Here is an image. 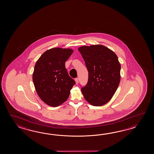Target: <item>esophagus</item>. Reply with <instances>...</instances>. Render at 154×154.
<instances>
[{"label":"esophagus","mask_w":154,"mask_h":154,"mask_svg":"<svg viewBox=\"0 0 154 154\" xmlns=\"http://www.w3.org/2000/svg\"><path fill=\"white\" fill-rule=\"evenodd\" d=\"M75 81L76 84H78L79 83V79L78 78H75Z\"/></svg>","instance_id":"1"}]
</instances>
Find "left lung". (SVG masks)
<instances>
[{"label": "left lung", "mask_w": 154, "mask_h": 154, "mask_svg": "<svg viewBox=\"0 0 154 154\" xmlns=\"http://www.w3.org/2000/svg\"><path fill=\"white\" fill-rule=\"evenodd\" d=\"M88 72V82L82 92L85 100L94 106L107 103L115 94L121 80V64L117 55L100 45L78 48Z\"/></svg>", "instance_id": "8db88e82"}]
</instances>
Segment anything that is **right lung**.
<instances>
[{"instance_id":"add662e5","label":"right lung","mask_w":154,"mask_h":154,"mask_svg":"<svg viewBox=\"0 0 154 154\" xmlns=\"http://www.w3.org/2000/svg\"><path fill=\"white\" fill-rule=\"evenodd\" d=\"M72 52L70 48H53L43 53L36 62L33 82L39 98L47 105L57 107L62 104L75 84L65 66Z\"/></svg>"}]
</instances>
